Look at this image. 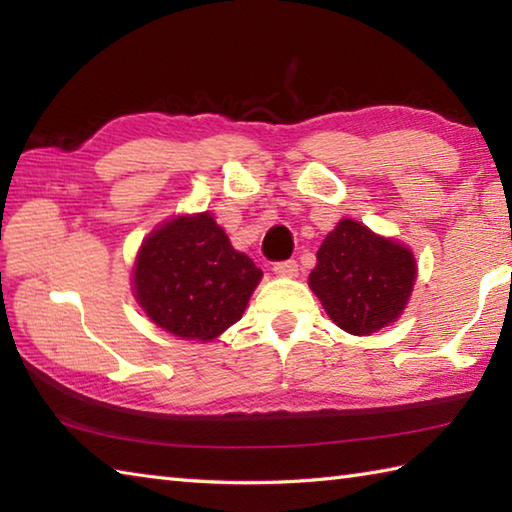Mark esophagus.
<instances>
[{
	"label": "esophagus",
	"mask_w": 512,
	"mask_h": 512,
	"mask_svg": "<svg viewBox=\"0 0 512 512\" xmlns=\"http://www.w3.org/2000/svg\"><path fill=\"white\" fill-rule=\"evenodd\" d=\"M273 271H275V275H280V277H296L298 275V262H296V259H287V262H277L273 266Z\"/></svg>",
	"instance_id": "1"
}]
</instances>
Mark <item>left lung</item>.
<instances>
[{
	"instance_id": "obj_1",
	"label": "left lung",
	"mask_w": 512,
	"mask_h": 512,
	"mask_svg": "<svg viewBox=\"0 0 512 512\" xmlns=\"http://www.w3.org/2000/svg\"><path fill=\"white\" fill-rule=\"evenodd\" d=\"M309 287L327 316L354 336L395 323L413 291L415 257L406 246L343 219L318 248Z\"/></svg>"
}]
</instances>
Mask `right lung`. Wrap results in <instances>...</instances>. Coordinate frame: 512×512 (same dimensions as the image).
Returning a JSON list of instances; mask_svg holds the SVG:
<instances>
[{"instance_id": "right-lung-1", "label": "right lung", "mask_w": 512, "mask_h": 512, "mask_svg": "<svg viewBox=\"0 0 512 512\" xmlns=\"http://www.w3.org/2000/svg\"><path fill=\"white\" fill-rule=\"evenodd\" d=\"M262 268L232 248L212 214L176 216L153 230L133 268L135 298L155 325L189 341H212L235 325Z\"/></svg>"}]
</instances>
